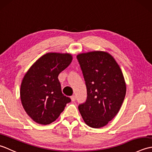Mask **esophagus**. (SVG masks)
<instances>
[{
	"label": "esophagus",
	"instance_id": "obj_1",
	"mask_svg": "<svg viewBox=\"0 0 152 152\" xmlns=\"http://www.w3.org/2000/svg\"><path fill=\"white\" fill-rule=\"evenodd\" d=\"M70 99H71V101H72V102H74V101L76 100V96H75V95L71 96H70Z\"/></svg>",
	"mask_w": 152,
	"mask_h": 152
}]
</instances>
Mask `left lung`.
I'll use <instances>...</instances> for the list:
<instances>
[{"mask_svg":"<svg viewBox=\"0 0 152 152\" xmlns=\"http://www.w3.org/2000/svg\"><path fill=\"white\" fill-rule=\"evenodd\" d=\"M86 81L88 97L78 106L83 121L92 128L107 125L118 114L126 94V83L119 64L106 51L77 56Z\"/></svg>","mask_w":152,"mask_h":152,"instance_id":"8db88e82","label":"left lung"}]
</instances>
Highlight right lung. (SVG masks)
Masks as SVG:
<instances>
[{
  "label": "right lung",
  "instance_id": "obj_1",
  "mask_svg": "<svg viewBox=\"0 0 152 152\" xmlns=\"http://www.w3.org/2000/svg\"><path fill=\"white\" fill-rule=\"evenodd\" d=\"M72 54L50 52L33 63L22 80L21 104L27 115L40 125L59 118L70 99L61 92L58 76L72 61Z\"/></svg>",
  "mask_w": 152,
  "mask_h": 152
}]
</instances>
